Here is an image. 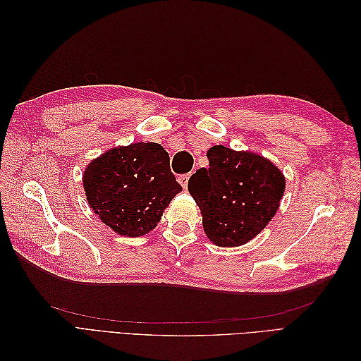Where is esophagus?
<instances>
[{"label":"esophagus","instance_id":"34e87169","mask_svg":"<svg viewBox=\"0 0 361 361\" xmlns=\"http://www.w3.org/2000/svg\"><path fill=\"white\" fill-rule=\"evenodd\" d=\"M191 178V173H187V174H182V176H179V183L182 185V187L187 190L188 188V180Z\"/></svg>","mask_w":361,"mask_h":361}]
</instances>
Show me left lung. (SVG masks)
<instances>
[{
    "instance_id": "1",
    "label": "left lung",
    "mask_w": 361,
    "mask_h": 361,
    "mask_svg": "<svg viewBox=\"0 0 361 361\" xmlns=\"http://www.w3.org/2000/svg\"><path fill=\"white\" fill-rule=\"evenodd\" d=\"M209 167L195 171L188 191L202 212L203 231L218 247H239L257 236L276 215L286 180L255 152L212 146Z\"/></svg>"
}]
</instances>
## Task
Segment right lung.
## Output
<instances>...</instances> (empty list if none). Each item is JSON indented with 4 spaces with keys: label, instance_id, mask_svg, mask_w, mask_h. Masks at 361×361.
<instances>
[{
    "label": "right lung",
    "instance_id": "1",
    "mask_svg": "<svg viewBox=\"0 0 361 361\" xmlns=\"http://www.w3.org/2000/svg\"><path fill=\"white\" fill-rule=\"evenodd\" d=\"M82 183L101 221L129 238L154 231L164 209L182 191L170 170L169 154L157 143L110 149L87 166Z\"/></svg>",
    "mask_w": 361,
    "mask_h": 361
}]
</instances>
